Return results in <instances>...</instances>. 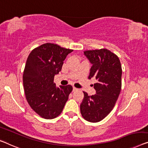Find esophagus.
Here are the masks:
<instances>
[{
	"mask_svg": "<svg viewBox=\"0 0 148 148\" xmlns=\"http://www.w3.org/2000/svg\"><path fill=\"white\" fill-rule=\"evenodd\" d=\"M79 90V89H77V88H76V87H73V91H78Z\"/></svg>",
	"mask_w": 148,
	"mask_h": 148,
	"instance_id": "esophagus-1",
	"label": "esophagus"
}]
</instances>
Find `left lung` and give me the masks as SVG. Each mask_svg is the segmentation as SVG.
Masks as SVG:
<instances>
[{
    "label": "left lung",
    "instance_id": "8db88e82",
    "mask_svg": "<svg viewBox=\"0 0 148 148\" xmlns=\"http://www.w3.org/2000/svg\"><path fill=\"white\" fill-rule=\"evenodd\" d=\"M84 55L92 66L89 79L95 77L96 94L84 98L80 105L81 113L87 121L95 123L104 119L114 108L121 88L122 69L118 57L108 49L86 51Z\"/></svg>",
    "mask_w": 148,
    "mask_h": 148
}]
</instances>
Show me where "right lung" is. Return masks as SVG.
I'll use <instances>...</instances> for the list:
<instances>
[{
    "label": "right lung",
    "instance_id": "right-lung-1",
    "mask_svg": "<svg viewBox=\"0 0 148 148\" xmlns=\"http://www.w3.org/2000/svg\"><path fill=\"white\" fill-rule=\"evenodd\" d=\"M73 50L52 43L33 49L28 57L23 72V86L31 108L45 119H53L63 111L72 91L71 85L57 87L54 77Z\"/></svg>",
    "mask_w": 148,
    "mask_h": 148
}]
</instances>
